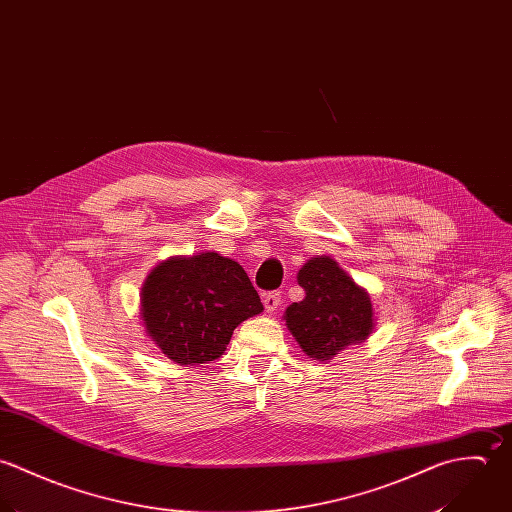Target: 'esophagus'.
Segmentation results:
<instances>
[{"instance_id": "1", "label": "esophagus", "mask_w": 512, "mask_h": 512, "mask_svg": "<svg viewBox=\"0 0 512 512\" xmlns=\"http://www.w3.org/2000/svg\"><path fill=\"white\" fill-rule=\"evenodd\" d=\"M263 307L267 308L269 312L281 307V293H279V291L265 293V295H263Z\"/></svg>"}]
</instances>
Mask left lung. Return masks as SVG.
<instances>
[{
	"mask_svg": "<svg viewBox=\"0 0 512 512\" xmlns=\"http://www.w3.org/2000/svg\"><path fill=\"white\" fill-rule=\"evenodd\" d=\"M297 279L307 297L287 308L285 320L307 356L330 360L344 346L368 338L374 326L370 297L334 259H310Z\"/></svg>",
	"mask_w": 512,
	"mask_h": 512,
	"instance_id": "obj_1",
	"label": "left lung"
}]
</instances>
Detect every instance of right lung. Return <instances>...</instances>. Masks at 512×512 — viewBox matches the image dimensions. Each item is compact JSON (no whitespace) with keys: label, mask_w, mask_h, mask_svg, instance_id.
<instances>
[{"label":"right lung","mask_w":512,"mask_h":512,"mask_svg":"<svg viewBox=\"0 0 512 512\" xmlns=\"http://www.w3.org/2000/svg\"><path fill=\"white\" fill-rule=\"evenodd\" d=\"M261 310L243 267L213 251L160 263L142 287L148 336L182 366L217 360L233 330Z\"/></svg>","instance_id":"1"}]
</instances>
